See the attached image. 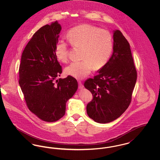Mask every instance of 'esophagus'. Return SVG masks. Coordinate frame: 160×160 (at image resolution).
Listing matches in <instances>:
<instances>
[{"label": "esophagus", "instance_id": "1", "mask_svg": "<svg viewBox=\"0 0 160 160\" xmlns=\"http://www.w3.org/2000/svg\"><path fill=\"white\" fill-rule=\"evenodd\" d=\"M78 87L80 89H83L84 88V86L83 85V84L82 83V82L80 81H78Z\"/></svg>", "mask_w": 160, "mask_h": 160}]
</instances>
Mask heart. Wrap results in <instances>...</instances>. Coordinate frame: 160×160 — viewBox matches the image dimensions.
I'll use <instances>...</instances> for the list:
<instances>
[{"instance_id":"obj_1","label":"heart","mask_w":160,"mask_h":160,"mask_svg":"<svg viewBox=\"0 0 160 160\" xmlns=\"http://www.w3.org/2000/svg\"><path fill=\"white\" fill-rule=\"evenodd\" d=\"M67 38L72 46L82 48L80 62H72L65 69V73L77 79H83L93 68L95 71L102 68L109 60L113 51L111 33L105 29L89 24H82L70 29ZM55 56L58 61L66 62L68 59L67 44L59 41L55 46Z\"/></svg>"}]
</instances>
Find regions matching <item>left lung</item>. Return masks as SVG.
I'll use <instances>...</instances> for the list:
<instances>
[{
  "label": "left lung",
  "mask_w": 160,
  "mask_h": 160,
  "mask_svg": "<svg viewBox=\"0 0 160 160\" xmlns=\"http://www.w3.org/2000/svg\"><path fill=\"white\" fill-rule=\"evenodd\" d=\"M113 52L98 74L84 82L93 98L87 114L95 122L106 123L120 117L131 103L137 80L129 42L119 30L113 33Z\"/></svg>",
  "instance_id": "obj_1"
}]
</instances>
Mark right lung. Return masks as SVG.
Segmentation results:
<instances>
[{"label":"right lung","instance_id":"obj_1","mask_svg":"<svg viewBox=\"0 0 160 160\" xmlns=\"http://www.w3.org/2000/svg\"><path fill=\"white\" fill-rule=\"evenodd\" d=\"M61 25L57 21L37 31L23 50L19 84L29 110L46 122H55L65 113L66 102L78 88L76 79L59 78L62 67L55 56Z\"/></svg>","mask_w":160,"mask_h":160}]
</instances>
